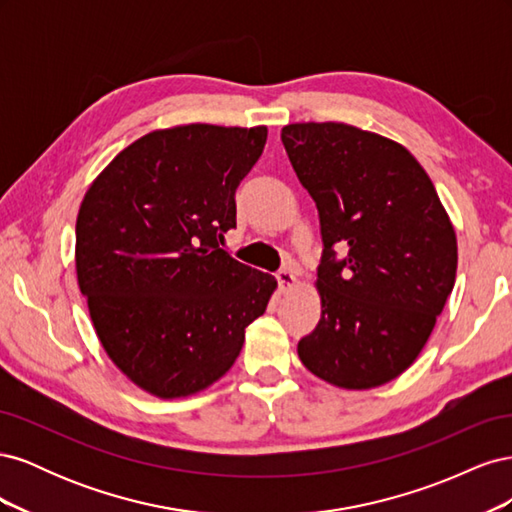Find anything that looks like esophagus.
<instances>
[{"mask_svg": "<svg viewBox=\"0 0 512 512\" xmlns=\"http://www.w3.org/2000/svg\"><path fill=\"white\" fill-rule=\"evenodd\" d=\"M277 282H280V288L284 290V292H288V290H292V288H297V284H299V277H297V273L294 271H290V269H282V271H277Z\"/></svg>", "mask_w": 512, "mask_h": 512, "instance_id": "obj_1", "label": "esophagus"}]
</instances>
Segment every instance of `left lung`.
Instances as JSON below:
<instances>
[{"label": "left lung", "mask_w": 512, "mask_h": 512, "mask_svg": "<svg viewBox=\"0 0 512 512\" xmlns=\"http://www.w3.org/2000/svg\"><path fill=\"white\" fill-rule=\"evenodd\" d=\"M282 143L314 198L322 260L318 327L301 363L365 391L416 361L455 286L457 237L425 168L391 138L348 123H290ZM347 252L335 259L334 250Z\"/></svg>", "instance_id": "left-lung-1"}]
</instances>
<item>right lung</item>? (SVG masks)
I'll list each match as a JSON object with an SVG mask.
<instances>
[{"label": "right lung", "instance_id": "add662e5", "mask_svg": "<svg viewBox=\"0 0 512 512\" xmlns=\"http://www.w3.org/2000/svg\"><path fill=\"white\" fill-rule=\"evenodd\" d=\"M265 143L267 126L153 130L83 198L79 288L108 359L149 395L190 397L218 382L277 288L220 247Z\"/></svg>", "mask_w": 512, "mask_h": 512}]
</instances>
